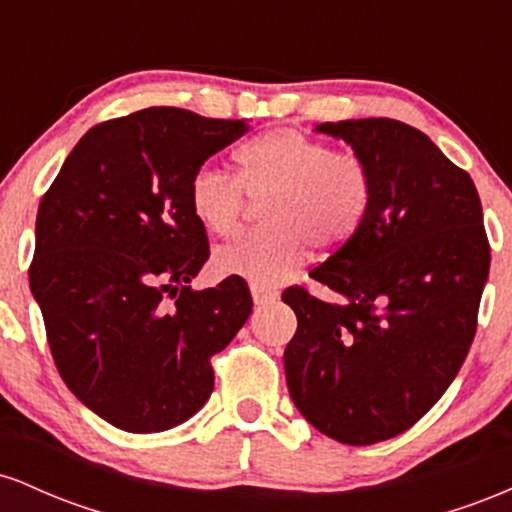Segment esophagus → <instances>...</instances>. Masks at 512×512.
Segmentation results:
<instances>
[{"label":"esophagus","mask_w":512,"mask_h":512,"mask_svg":"<svg viewBox=\"0 0 512 512\" xmlns=\"http://www.w3.org/2000/svg\"><path fill=\"white\" fill-rule=\"evenodd\" d=\"M250 293H252V301H255L257 305L274 303L276 298H279V293H276L274 289H269V286H262V284H252Z\"/></svg>","instance_id":"obj_1"}]
</instances>
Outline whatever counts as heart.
<instances>
[{"label": "heart", "mask_w": 512, "mask_h": 512, "mask_svg": "<svg viewBox=\"0 0 512 512\" xmlns=\"http://www.w3.org/2000/svg\"><path fill=\"white\" fill-rule=\"evenodd\" d=\"M236 161L240 180L209 163L190 178L192 214L214 236H231L240 226L245 192L267 199V226L216 250L221 274L274 284L308 257L310 243L334 248L366 219L373 178L351 151H332L296 129H274L240 146Z\"/></svg>", "instance_id": "heart-1"}]
</instances>
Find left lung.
<instances>
[{
	"label": "left lung",
	"mask_w": 512,
	"mask_h": 512,
	"mask_svg": "<svg viewBox=\"0 0 512 512\" xmlns=\"http://www.w3.org/2000/svg\"><path fill=\"white\" fill-rule=\"evenodd\" d=\"M373 178L366 219L310 276L344 298L284 291L298 330L286 385L310 426L346 445L411 428L443 397L477 332L489 240L472 178L390 117L322 122Z\"/></svg>",
	"instance_id": "1"
}]
</instances>
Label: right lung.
<instances>
[{
	"mask_svg": "<svg viewBox=\"0 0 512 512\" xmlns=\"http://www.w3.org/2000/svg\"><path fill=\"white\" fill-rule=\"evenodd\" d=\"M245 129L180 108L108 120L40 202L28 279L52 358L74 397L122 431L195 416L214 390L211 356L252 313L243 279L190 286L209 260L190 178Z\"/></svg>",
	"mask_w": 512,
	"mask_h": 512,
	"instance_id": "right-lung-1",
	"label": "right lung"
}]
</instances>
